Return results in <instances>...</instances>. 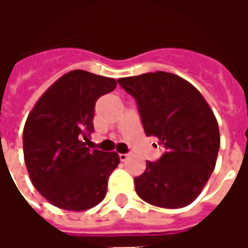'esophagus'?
Instances as JSON below:
<instances>
[{"label":"esophagus","instance_id":"34e87169","mask_svg":"<svg viewBox=\"0 0 248 248\" xmlns=\"http://www.w3.org/2000/svg\"><path fill=\"white\" fill-rule=\"evenodd\" d=\"M119 161L121 162H124V161H127V158L130 156V154H119Z\"/></svg>","mask_w":248,"mask_h":248}]
</instances>
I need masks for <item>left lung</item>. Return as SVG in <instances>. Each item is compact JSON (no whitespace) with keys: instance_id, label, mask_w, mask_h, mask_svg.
<instances>
[{"instance_id":"8db88e82","label":"left lung","mask_w":248,"mask_h":248,"mask_svg":"<svg viewBox=\"0 0 248 248\" xmlns=\"http://www.w3.org/2000/svg\"><path fill=\"white\" fill-rule=\"evenodd\" d=\"M118 83L135 99L145 134L165 147L134 178L138 197L163 208L190 204L217 163L220 137L213 110L191 83L171 73H146Z\"/></svg>"}]
</instances>
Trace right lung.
Returning a JSON list of instances; mask_svg holds the SVG:
<instances>
[{
    "mask_svg": "<svg viewBox=\"0 0 248 248\" xmlns=\"http://www.w3.org/2000/svg\"><path fill=\"white\" fill-rule=\"evenodd\" d=\"M115 86L113 78L73 70L44 93L26 119V169L38 192L56 207L83 211L106 195L118 154L90 150L83 140L94 131L97 99Z\"/></svg>",
    "mask_w": 248,
    "mask_h": 248,
    "instance_id": "add662e5",
    "label": "right lung"
}]
</instances>
